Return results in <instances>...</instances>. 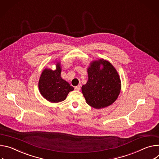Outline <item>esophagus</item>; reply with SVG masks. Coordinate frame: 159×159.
<instances>
[{"mask_svg": "<svg viewBox=\"0 0 159 159\" xmlns=\"http://www.w3.org/2000/svg\"><path fill=\"white\" fill-rule=\"evenodd\" d=\"M75 89L76 90L79 91V90H80V89H81V86H80V85H78V86H76L75 87Z\"/></svg>", "mask_w": 159, "mask_h": 159, "instance_id": "1", "label": "esophagus"}]
</instances>
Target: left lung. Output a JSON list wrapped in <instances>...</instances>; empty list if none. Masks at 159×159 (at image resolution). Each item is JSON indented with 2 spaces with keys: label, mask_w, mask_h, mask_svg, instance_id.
Instances as JSON below:
<instances>
[{
  "label": "left lung",
  "mask_w": 159,
  "mask_h": 159,
  "mask_svg": "<svg viewBox=\"0 0 159 159\" xmlns=\"http://www.w3.org/2000/svg\"><path fill=\"white\" fill-rule=\"evenodd\" d=\"M87 70L89 80L81 87L86 103L97 109L109 106L120 92V80L116 69L109 61L100 59L92 62Z\"/></svg>",
  "instance_id": "1"
}]
</instances>
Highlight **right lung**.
Here are the masks:
<instances>
[{"label":"right lung","instance_id":"1","mask_svg":"<svg viewBox=\"0 0 159 159\" xmlns=\"http://www.w3.org/2000/svg\"><path fill=\"white\" fill-rule=\"evenodd\" d=\"M61 64L58 62L56 70L45 69L40 77L39 91L46 100L52 103L64 100L69 92L74 90L73 86L61 78Z\"/></svg>","mask_w":159,"mask_h":159}]
</instances>
